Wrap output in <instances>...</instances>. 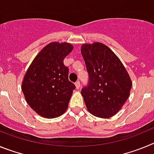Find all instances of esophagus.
<instances>
[{"label": "esophagus", "instance_id": "obj_1", "mask_svg": "<svg viewBox=\"0 0 154 154\" xmlns=\"http://www.w3.org/2000/svg\"><path fill=\"white\" fill-rule=\"evenodd\" d=\"M75 86H76V89H79L80 86H81V85H80V82L79 81H77L75 82Z\"/></svg>", "mask_w": 154, "mask_h": 154}]
</instances>
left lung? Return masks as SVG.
<instances>
[{"mask_svg": "<svg viewBox=\"0 0 154 154\" xmlns=\"http://www.w3.org/2000/svg\"><path fill=\"white\" fill-rule=\"evenodd\" d=\"M89 82L82 89L85 106L95 116L109 118L118 112L130 96L132 82L113 51L96 42L81 49Z\"/></svg>", "mask_w": 154, "mask_h": 154, "instance_id": "obj_1", "label": "left lung"}]
</instances>
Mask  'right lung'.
Wrapping results in <instances>:
<instances>
[{"mask_svg":"<svg viewBox=\"0 0 154 154\" xmlns=\"http://www.w3.org/2000/svg\"><path fill=\"white\" fill-rule=\"evenodd\" d=\"M73 47L69 43L51 42L35 57L22 83L28 104L38 115L52 119L67 109L75 85L69 80L64 58Z\"/></svg>","mask_w":154,"mask_h":154,"instance_id":"1","label":"right lung"}]
</instances>
